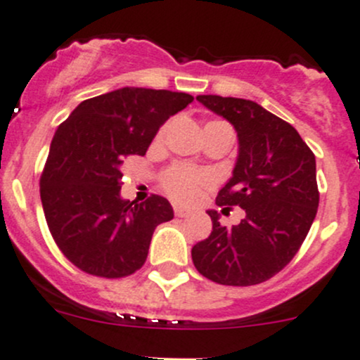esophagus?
Instances as JSON below:
<instances>
[{"label": "esophagus", "mask_w": 360, "mask_h": 360, "mask_svg": "<svg viewBox=\"0 0 360 360\" xmlns=\"http://www.w3.org/2000/svg\"><path fill=\"white\" fill-rule=\"evenodd\" d=\"M174 214H176L177 217H188V215H191V209H186V207L176 205V207H174Z\"/></svg>", "instance_id": "1"}]
</instances>
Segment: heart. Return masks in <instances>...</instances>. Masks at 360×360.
Returning a JSON list of instances; mask_svg holds the SVG:
<instances>
[{
	"instance_id": "heart-1",
	"label": "heart",
	"mask_w": 360,
	"mask_h": 360,
	"mask_svg": "<svg viewBox=\"0 0 360 360\" xmlns=\"http://www.w3.org/2000/svg\"><path fill=\"white\" fill-rule=\"evenodd\" d=\"M162 184L174 200L190 203L198 198L205 188L214 184V176L207 170L193 169L188 165H174L164 174Z\"/></svg>"
}]
</instances>
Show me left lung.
<instances>
[{
  "mask_svg": "<svg viewBox=\"0 0 360 360\" xmlns=\"http://www.w3.org/2000/svg\"><path fill=\"white\" fill-rule=\"evenodd\" d=\"M196 100L236 131V164L215 203L241 207L245 217L226 228L217 210H207L212 233L191 248L193 264L219 285H259L293 259L316 219V157L293 126L255 101L217 94Z\"/></svg>",
  "mask_w": 360,
  "mask_h": 360,
  "instance_id": "8db88e82",
  "label": "left lung"
}]
</instances>
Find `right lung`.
I'll return each instance as SVG.
<instances>
[{
	"instance_id": "add662e5",
	"label": "right lung",
	"mask_w": 360,
	"mask_h": 360,
	"mask_svg": "<svg viewBox=\"0 0 360 360\" xmlns=\"http://www.w3.org/2000/svg\"><path fill=\"white\" fill-rule=\"evenodd\" d=\"M188 93L120 88L79 103L60 124L41 176L44 217L63 255L88 274L124 278L145 264L153 231L174 217L167 198L120 196V167L145 155Z\"/></svg>"
}]
</instances>
